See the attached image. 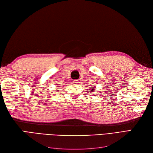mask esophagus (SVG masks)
<instances>
[{"mask_svg":"<svg viewBox=\"0 0 153 153\" xmlns=\"http://www.w3.org/2000/svg\"><path fill=\"white\" fill-rule=\"evenodd\" d=\"M78 83V82L77 80H74L73 82V84H77Z\"/></svg>","mask_w":153,"mask_h":153,"instance_id":"obj_1","label":"esophagus"}]
</instances>
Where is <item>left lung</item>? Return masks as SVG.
Returning <instances> with one entry per match:
<instances>
[{"mask_svg": "<svg viewBox=\"0 0 153 153\" xmlns=\"http://www.w3.org/2000/svg\"><path fill=\"white\" fill-rule=\"evenodd\" d=\"M94 88H95V87H92V89H91V91H91V92H93V91L95 90Z\"/></svg>", "mask_w": 153, "mask_h": 153, "instance_id": "obj_1", "label": "left lung"}]
</instances>
